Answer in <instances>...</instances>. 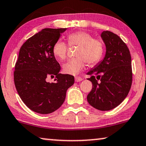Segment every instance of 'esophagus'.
Wrapping results in <instances>:
<instances>
[{"label": "esophagus", "instance_id": "34e87169", "mask_svg": "<svg viewBox=\"0 0 146 146\" xmlns=\"http://www.w3.org/2000/svg\"><path fill=\"white\" fill-rule=\"evenodd\" d=\"M82 80H83V79H82L81 77H75V82H80V81H81Z\"/></svg>", "mask_w": 146, "mask_h": 146}]
</instances>
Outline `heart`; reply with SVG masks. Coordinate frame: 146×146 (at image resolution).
I'll return each instance as SVG.
<instances>
[{"label":"heart","instance_id":"obj_1","mask_svg":"<svg viewBox=\"0 0 146 146\" xmlns=\"http://www.w3.org/2000/svg\"><path fill=\"white\" fill-rule=\"evenodd\" d=\"M70 46H79L75 59H69L63 65V72L69 75H77L85 68L87 63L93 65L100 60L103 55L104 46L98 39L93 38L89 33L79 31L67 36ZM68 47L62 41H57L53 46V53L59 60H64L67 57Z\"/></svg>","mask_w":146,"mask_h":146}]
</instances>
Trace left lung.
<instances>
[{"instance_id":"8db88e82","label":"left lung","mask_w":146,"mask_h":146,"mask_svg":"<svg viewBox=\"0 0 146 146\" xmlns=\"http://www.w3.org/2000/svg\"><path fill=\"white\" fill-rule=\"evenodd\" d=\"M106 46L103 60L87 74L93 88L87 101L93 107L102 111L113 109L125 99L132 82V61L126 44L118 35L110 31L102 32Z\"/></svg>"}]
</instances>
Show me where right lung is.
<instances>
[{
  "label": "right lung",
  "mask_w": 146,
  "mask_h": 146,
  "mask_svg": "<svg viewBox=\"0 0 146 146\" xmlns=\"http://www.w3.org/2000/svg\"><path fill=\"white\" fill-rule=\"evenodd\" d=\"M67 28H44L28 39L20 48L14 81L24 103L37 113H52L62 105L74 77L59 73L61 67L53 46ZM56 79L53 83L49 78Z\"/></svg>",
  "instance_id": "1"
}]
</instances>
